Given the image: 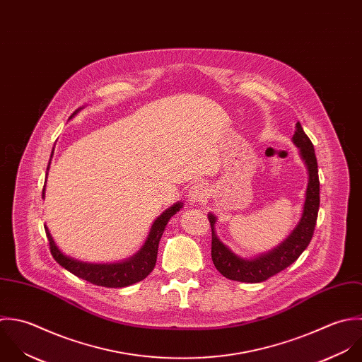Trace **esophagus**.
<instances>
[{
  "instance_id": "1",
  "label": "esophagus",
  "mask_w": 362,
  "mask_h": 362,
  "mask_svg": "<svg viewBox=\"0 0 362 362\" xmlns=\"http://www.w3.org/2000/svg\"><path fill=\"white\" fill-rule=\"evenodd\" d=\"M206 195H208L206 185L204 182H197L188 191V201L192 205H198V204H201V202H204L206 199Z\"/></svg>"
}]
</instances>
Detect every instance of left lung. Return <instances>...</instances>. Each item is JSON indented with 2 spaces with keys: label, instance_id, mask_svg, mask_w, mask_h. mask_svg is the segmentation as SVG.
Instances as JSON below:
<instances>
[{
  "label": "left lung",
  "instance_id": "obj_1",
  "mask_svg": "<svg viewBox=\"0 0 362 362\" xmlns=\"http://www.w3.org/2000/svg\"><path fill=\"white\" fill-rule=\"evenodd\" d=\"M292 141L299 147L300 157L306 164L309 173V181L306 188V198L303 204V212L299 223L292 230V233L276 245L274 250L261 254L255 258H243L235 254L226 244L219 240L215 233L216 216L209 214L208 219L212 229V261L216 269L226 278L239 282H262L272 275L281 272L305 251L312 240L317 212L320 205V182L317 173V160L315 154L313 144L308 134L303 132V127L298 122L295 126V133Z\"/></svg>",
  "mask_w": 362,
  "mask_h": 362
}]
</instances>
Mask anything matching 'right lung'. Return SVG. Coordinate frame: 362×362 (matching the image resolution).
<instances>
[{
  "instance_id": "1",
  "label": "right lung",
  "mask_w": 362,
  "mask_h": 362,
  "mask_svg": "<svg viewBox=\"0 0 362 362\" xmlns=\"http://www.w3.org/2000/svg\"><path fill=\"white\" fill-rule=\"evenodd\" d=\"M77 110L70 119L78 112ZM50 165V163H49ZM47 165V170H49ZM47 177V173H46ZM46 184V181H45ZM42 198H45V188L42 191ZM182 208V202L174 204L171 208H168L165 212H163L153 223L150 233L147 236V240L143 244V247L129 259H124L122 262L114 264H94V262H84L80 259H76L73 257H69L60 251V248L56 245L53 240L47 226L45 225L46 236L50 244V252L53 258L67 271L74 274L76 276L86 279L94 285L98 286H107V288H123L132 284H136L141 279H144L154 268L157 261V250L158 243L163 236V232L170 221L171 216H174L180 209Z\"/></svg>"
}]
</instances>
